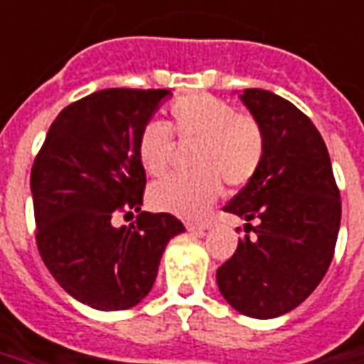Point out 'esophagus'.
<instances>
[{
  "mask_svg": "<svg viewBox=\"0 0 364 364\" xmlns=\"http://www.w3.org/2000/svg\"><path fill=\"white\" fill-rule=\"evenodd\" d=\"M210 223H187V231L191 232H202L206 231Z\"/></svg>",
  "mask_w": 364,
  "mask_h": 364,
  "instance_id": "esophagus-1",
  "label": "esophagus"
}]
</instances>
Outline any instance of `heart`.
Returning <instances> with one entry per match:
<instances>
[{
	"instance_id": "heart-1",
	"label": "heart",
	"mask_w": 364,
	"mask_h": 364,
	"mask_svg": "<svg viewBox=\"0 0 364 364\" xmlns=\"http://www.w3.org/2000/svg\"><path fill=\"white\" fill-rule=\"evenodd\" d=\"M171 126L151 120L141 127L137 156L146 173H168L176 152L173 132L181 143H198L193 154L194 173L173 176L152 185V206L181 218H200L218 200L221 181L244 187L262 168L267 139L252 114L208 93L177 99L170 107Z\"/></svg>"
}]
</instances>
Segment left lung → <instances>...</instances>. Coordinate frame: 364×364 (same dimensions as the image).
Masks as SVG:
<instances>
[{
  "label": "left lung",
  "mask_w": 364,
  "mask_h": 364,
  "mask_svg": "<svg viewBox=\"0 0 364 364\" xmlns=\"http://www.w3.org/2000/svg\"><path fill=\"white\" fill-rule=\"evenodd\" d=\"M262 124L267 151L254 179L223 210L246 219L218 269L223 298L242 315L273 318L318 287L334 257L342 200L321 133L292 102L265 90L240 95Z\"/></svg>",
  "instance_id": "8db88e82"
}]
</instances>
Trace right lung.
Listing matches in <instances>:
<instances>
[{"instance_id":"right-lung-1","label":"right lung","mask_w":364,"mask_h":364,"mask_svg":"<svg viewBox=\"0 0 364 364\" xmlns=\"http://www.w3.org/2000/svg\"><path fill=\"white\" fill-rule=\"evenodd\" d=\"M168 90L95 91L63 108L32 166L36 244L55 281L101 311L137 305L151 292L166 244L185 227L171 213L141 212V127Z\"/></svg>"}]
</instances>
